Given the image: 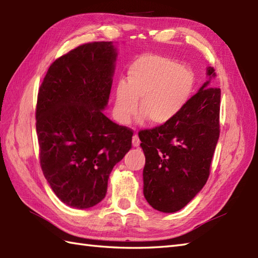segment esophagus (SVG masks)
Masks as SVG:
<instances>
[{"instance_id":"1","label":"esophagus","mask_w":258,"mask_h":258,"mask_svg":"<svg viewBox=\"0 0 258 258\" xmlns=\"http://www.w3.org/2000/svg\"><path fill=\"white\" fill-rule=\"evenodd\" d=\"M140 143H141V141L139 139V135L138 134H134L133 138H132V144H133V146H135V147L139 146Z\"/></svg>"}]
</instances>
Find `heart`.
I'll return each instance as SVG.
<instances>
[{
    "mask_svg": "<svg viewBox=\"0 0 258 258\" xmlns=\"http://www.w3.org/2000/svg\"><path fill=\"white\" fill-rule=\"evenodd\" d=\"M194 78L190 71L171 58L145 55L127 73V84L119 83L115 93V115L128 123L139 111L153 125L173 119L191 94Z\"/></svg>",
    "mask_w": 258,
    "mask_h": 258,
    "instance_id": "1",
    "label": "heart"
}]
</instances>
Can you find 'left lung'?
Masks as SVG:
<instances>
[{"label": "left lung", "mask_w": 258, "mask_h": 258, "mask_svg": "<svg viewBox=\"0 0 258 258\" xmlns=\"http://www.w3.org/2000/svg\"><path fill=\"white\" fill-rule=\"evenodd\" d=\"M207 75L215 76L213 68ZM210 86L207 81L169 122L139 132L145 154L144 196L157 211L182 210L210 176L221 108V89Z\"/></svg>", "instance_id": "1"}]
</instances>
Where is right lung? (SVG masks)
Returning <instances> with one entry per match:
<instances>
[{
  "label": "right lung",
  "instance_id": "add662e5",
  "mask_svg": "<svg viewBox=\"0 0 258 258\" xmlns=\"http://www.w3.org/2000/svg\"><path fill=\"white\" fill-rule=\"evenodd\" d=\"M116 55L112 42L80 45L51 64L38 89L41 168L55 195L71 207L100 203L109 173L132 147L133 131L102 112Z\"/></svg>",
  "mask_w": 258,
  "mask_h": 258
}]
</instances>
